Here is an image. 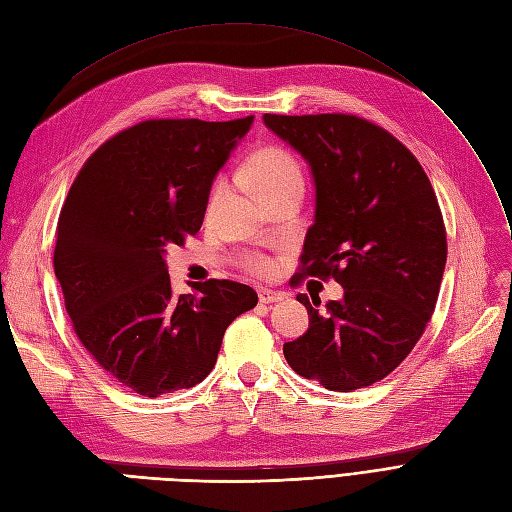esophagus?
Segmentation results:
<instances>
[{
  "label": "esophagus",
  "instance_id": "1",
  "mask_svg": "<svg viewBox=\"0 0 512 512\" xmlns=\"http://www.w3.org/2000/svg\"><path fill=\"white\" fill-rule=\"evenodd\" d=\"M258 301L260 303H279V301H284V294L269 290V288H258Z\"/></svg>",
  "mask_w": 512,
  "mask_h": 512
}]
</instances>
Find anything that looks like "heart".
Masks as SVG:
<instances>
[{"label": "heart", "mask_w": 512, "mask_h": 512, "mask_svg": "<svg viewBox=\"0 0 512 512\" xmlns=\"http://www.w3.org/2000/svg\"><path fill=\"white\" fill-rule=\"evenodd\" d=\"M243 173L248 175L252 184L258 188V192H267L279 184L290 182V180H301V169H298V163L292 158L290 152L281 150V148H262L250 156V161L245 163ZM224 197V186H216L214 192H211L209 199V211H214L218 203ZM250 269L252 271H264L267 269V262L264 260H250Z\"/></svg>", "instance_id": "b5f03b06"}]
</instances>
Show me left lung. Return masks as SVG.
Segmentation results:
<instances>
[{
	"mask_svg": "<svg viewBox=\"0 0 512 512\" xmlns=\"http://www.w3.org/2000/svg\"><path fill=\"white\" fill-rule=\"evenodd\" d=\"M262 122L305 158L315 186L298 277L343 286L326 311L296 296L309 328L284 343V356L332 392L373 385L411 354L436 307L447 235L432 184L394 135L358 116L264 114Z\"/></svg>",
	"mask_w": 512,
	"mask_h": 512,
	"instance_id": "1",
	"label": "left lung"
}]
</instances>
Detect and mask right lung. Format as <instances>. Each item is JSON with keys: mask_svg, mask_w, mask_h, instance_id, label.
Wrapping results in <instances>:
<instances>
[{"mask_svg": "<svg viewBox=\"0 0 512 512\" xmlns=\"http://www.w3.org/2000/svg\"><path fill=\"white\" fill-rule=\"evenodd\" d=\"M252 122H139L88 158L67 192L55 245L65 309L88 354L135 394L201 383L228 324L258 303L228 279L175 296L165 262L167 245L199 233L211 184Z\"/></svg>", "mask_w": 512, "mask_h": 512, "instance_id": "obj_1", "label": "right lung"}]
</instances>
